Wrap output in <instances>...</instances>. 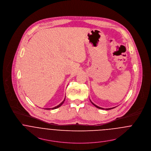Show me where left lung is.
<instances>
[{
    "label": "left lung",
    "mask_w": 151,
    "mask_h": 151,
    "mask_svg": "<svg viewBox=\"0 0 151 151\" xmlns=\"http://www.w3.org/2000/svg\"><path fill=\"white\" fill-rule=\"evenodd\" d=\"M90 101H91V100H90ZM91 103H92V104H93L95 107H96V108H97V109H102V110H111V109H114V108H115V107H112V108H110V109H103V108H101V107H99V106H96V104H95L94 103H93L92 101H91Z\"/></svg>",
    "instance_id": "left-lung-1"
}]
</instances>
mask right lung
Instances as JSON below:
<instances>
[{"mask_svg":"<svg viewBox=\"0 0 151 151\" xmlns=\"http://www.w3.org/2000/svg\"><path fill=\"white\" fill-rule=\"evenodd\" d=\"M65 99L63 100V101L60 103V104H59L58 106H56L55 107H54V108H52V109H46V110H50V109H52V110H54V109H57V108H59V107H60L62 104H63V103H64V101H65Z\"/></svg>","mask_w":151,"mask_h":151,"instance_id":"add662e5","label":"right lung"}]
</instances>
